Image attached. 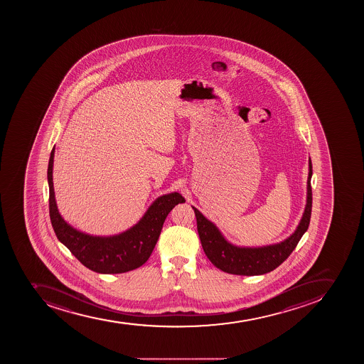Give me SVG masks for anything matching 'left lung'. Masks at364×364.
I'll list each match as a JSON object with an SVG mask.
<instances>
[{
    "label": "left lung",
    "instance_id": "obj_1",
    "mask_svg": "<svg viewBox=\"0 0 364 364\" xmlns=\"http://www.w3.org/2000/svg\"><path fill=\"white\" fill-rule=\"evenodd\" d=\"M312 161L309 158V178H307V196L303 216L296 230L284 241L263 247H238L232 245L223 235L220 229L209 221L196 207V225L203 251L209 261L220 270L227 274L240 276H258L274 270L283 263L294 250L300 238L309 229L312 213Z\"/></svg>",
    "mask_w": 364,
    "mask_h": 364
}]
</instances>
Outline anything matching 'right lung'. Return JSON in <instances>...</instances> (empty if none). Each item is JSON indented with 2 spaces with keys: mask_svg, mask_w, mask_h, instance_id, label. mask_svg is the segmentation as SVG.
<instances>
[{
  "mask_svg": "<svg viewBox=\"0 0 364 364\" xmlns=\"http://www.w3.org/2000/svg\"><path fill=\"white\" fill-rule=\"evenodd\" d=\"M52 149L48 166L50 219L59 241L90 270L97 274H123L135 270L148 261L161 235L168 213L178 203H185L178 192L158 196L136 225L117 235L94 236L68 225L59 213L53 188Z\"/></svg>",
  "mask_w": 364,
  "mask_h": 364,
  "instance_id": "obj_1",
  "label": "right lung"
}]
</instances>
